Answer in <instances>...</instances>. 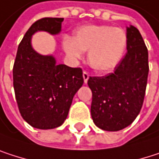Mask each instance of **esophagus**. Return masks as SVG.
<instances>
[{
    "label": "esophagus",
    "mask_w": 159,
    "mask_h": 159,
    "mask_svg": "<svg viewBox=\"0 0 159 159\" xmlns=\"http://www.w3.org/2000/svg\"><path fill=\"white\" fill-rule=\"evenodd\" d=\"M89 77H90L89 73L86 72V71H83V80H84V83H87V81H88V80H89Z\"/></svg>",
    "instance_id": "esophagus-1"
}]
</instances>
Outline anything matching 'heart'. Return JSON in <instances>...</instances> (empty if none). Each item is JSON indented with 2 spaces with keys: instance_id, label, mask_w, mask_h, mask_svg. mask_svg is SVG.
Segmentation results:
<instances>
[{
  "instance_id": "b5f03b06",
  "label": "heart",
  "mask_w": 159,
  "mask_h": 159,
  "mask_svg": "<svg viewBox=\"0 0 159 159\" xmlns=\"http://www.w3.org/2000/svg\"><path fill=\"white\" fill-rule=\"evenodd\" d=\"M128 44L126 32L107 25H87L77 29L72 40L66 37L63 48L74 61L82 58L88 51L89 65L97 71L114 68L124 55Z\"/></svg>"
}]
</instances>
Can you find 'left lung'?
Masks as SVG:
<instances>
[{
	"instance_id": "left-lung-1",
	"label": "left lung",
	"mask_w": 159,
	"mask_h": 159,
	"mask_svg": "<svg viewBox=\"0 0 159 159\" xmlns=\"http://www.w3.org/2000/svg\"><path fill=\"white\" fill-rule=\"evenodd\" d=\"M127 53L113 73L90 77L91 114L94 124L108 131L130 125L143 107L149 71L148 51L139 30L127 27Z\"/></svg>"
}]
</instances>
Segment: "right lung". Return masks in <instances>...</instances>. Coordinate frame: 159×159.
Instances as JSON below:
<instances>
[{"mask_svg":"<svg viewBox=\"0 0 159 159\" xmlns=\"http://www.w3.org/2000/svg\"><path fill=\"white\" fill-rule=\"evenodd\" d=\"M64 18L44 17L31 25L21 40L13 68L14 89L19 112L30 126L54 129L67 118L72 100L83 84L82 70L57 65L52 55H42L32 45V35L60 33Z\"/></svg>","mask_w":159,"mask_h":159,"instance_id":"obj_1","label":"right lung"}]
</instances>
